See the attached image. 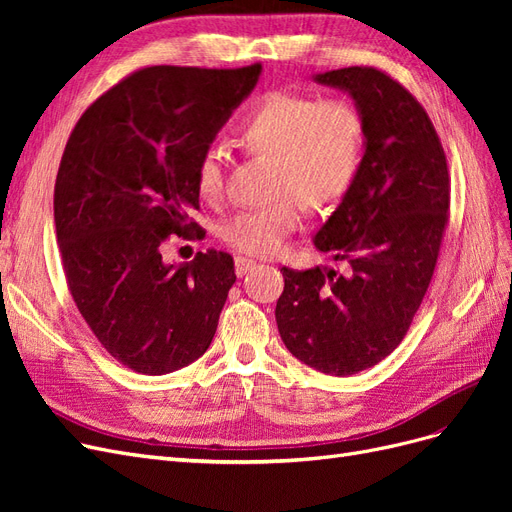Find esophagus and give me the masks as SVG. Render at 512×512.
I'll return each instance as SVG.
<instances>
[{
	"label": "esophagus",
	"mask_w": 512,
	"mask_h": 512,
	"mask_svg": "<svg viewBox=\"0 0 512 512\" xmlns=\"http://www.w3.org/2000/svg\"><path fill=\"white\" fill-rule=\"evenodd\" d=\"M254 267H256V260L243 258V256H237V258H235V273H237L239 277L247 275V273H250Z\"/></svg>",
	"instance_id": "34e87169"
}]
</instances>
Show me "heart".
Here are the masks:
<instances>
[{
	"label": "heart",
	"mask_w": 512,
	"mask_h": 512,
	"mask_svg": "<svg viewBox=\"0 0 512 512\" xmlns=\"http://www.w3.org/2000/svg\"><path fill=\"white\" fill-rule=\"evenodd\" d=\"M247 156L269 158L275 203L237 213L222 239L247 256L280 254L286 239L303 222V209H324L342 198L359 170L365 147V119L348 98H314L273 91L256 104L237 130ZM200 198L215 203L224 192V160L207 147L194 166Z\"/></svg>",
	"instance_id": "obj_1"
}]
</instances>
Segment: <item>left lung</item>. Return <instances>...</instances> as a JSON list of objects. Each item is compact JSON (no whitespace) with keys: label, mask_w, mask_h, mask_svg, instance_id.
Listing matches in <instances>:
<instances>
[{"label":"left lung","mask_w":512,"mask_h":512,"mask_svg":"<svg viewBox=\"0 0 512 512\" xmlns=\"http://www.w3.org/2000/svg\"><path fill=\"white\" fill-rule=\"evenodd\" d=\"M316 81L348 91L365 119L361 166L314 239L348 269L282 267L275 320L299 361L352 376L401 344L423 303L448 224L451 175L427 111L393 76L352 66Z\"/></svg>","instance_id":"1"}]
</instances>
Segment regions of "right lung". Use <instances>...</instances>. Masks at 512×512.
Instances as JSON below:
<instances>
[{"mask_svg": "<svg viewBox=\"0 0 512 512\" xmlns=\"http://www.w3.org/2000/svg\"><path fill=\"white\" fill-rule=\"evenodd\" d=\"M245 68L149 66L76 121L55 179V230L68 290L98 342L138 374L162 376L203 356L235 265L198 252L164 265L170 235L203 239L194 166L256 87Z\"/></svg>", "mask_w": 512, "mask_h": 512, "instance_id": "obj_1", "label": "right lung"}]
</instances>
